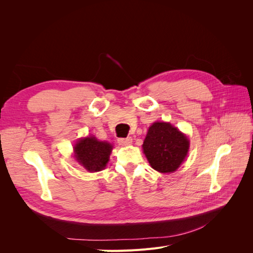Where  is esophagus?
<instances>
[{"instance_id":"esophagus-1","label":"esophagus","mask_w":253,"mask_h":253,"mask_svg":"<svg viewBox=\"0 0 253 253\" xmlns=\"http://www.w3.org/2000/svg\"><path fill=\"white\" fill-rule=\"evenodd\" d=\"M132 141H133L132 137H127V138H119L118 139V143L120 145H128V144L132 143Z\"/></svg>"}]
</instances>
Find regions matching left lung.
<instances>
[{
	"mask_svg": "<svg viewBox=\"0 0 253 253\" xmlns=\"http://www.w3.org/2000/svg\"><path fill=\"white\" fill-rule=\"evenodd\" d=\"M189 139L169 122H154L142 144L145 157L153 169L160 173L176 171L189 151Z\"/></svg>",
	"mask_w": 253,
	"mask_h": 253,
	"instance_id": "obj_1",
	"label": "left lung"
}]
</instances>
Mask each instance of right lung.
<instances>
[{
	"instance_id": "add662e5",
	"label": "right lung",
	"mask_w": 253,
	"mask_h": 253,
	"mask_svg": "<svg viewBox=\"0 0 253 253\" xmlns=\"http://www.w3.org/2000/svg\"><path fill=\"white\" fill-rule=\"evenodd\" d=\"M112 150L111 143L99 141L94 136L80 139L74 147L76 160L88 172L103 170L109 163Z\"/></svg>"
}]
</instances>
